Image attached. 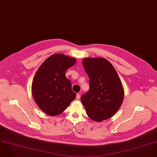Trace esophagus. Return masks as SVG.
<instances>
[{
    "mask_svg": "<svg viewBox=\"0 0 157 157\" xmlns=\"http://www.w3.org/2000/svg\"><path fill=\"white\" fill-rule=\"evenodd\" d=\"M80 97H81V95H80L79 94H78L76 95V98H77V99H79Z\"/></svg>",
    "mask_w": 157,
    "mask_h": 157,
    "instance_id": "esophagus-1",
    "label": "esophagus"
}]
</instances>
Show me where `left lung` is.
<instances>
[{
  "label": "left lung",
  "instance_id": "left-lung-1",
  "mask_svg": "<svg viewBox=\"0 0 157 157\" xmlns=\"http://www.w3.org/2000/svg\"><path fill=\"white\" fill-rule=\"evenodd\" d=\"M83 67L89 78V90L81 100L86 113L100 122L113 117L124 99V89L113 65L103 58H84Z\"/></svg>",
  "mask_w": 157,
  "mask_h": 157
}]
</instances>
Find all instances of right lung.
<instances>
[{
    "label": "right lung",
    "instance_id": "add662e5",
    "mask_svg": "<svg viewBox=\"0 0 157 157\" xmlns=\"http://www.w3.org/2000/svg\"><path fill=\"white\" fill-rule=\"evenodd\" d=\"M76 59L63 54L47 58L36 73L32 82V94L39 109L49 116L63 113L76 98L71 81L66 77L67 70Z\"/></svg>",
    "mask_w": 157,
    "mask_h": 157
}]
</instances>
